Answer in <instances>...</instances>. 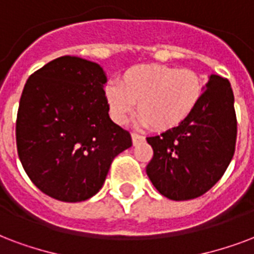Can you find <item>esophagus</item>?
I'll use <instances>...</instances> for the list:
<instances>
[{"label":"esophagus","mask_w":254,"mask_h":254,"mask_svg":"<svg viewBox=\"0 0 254 254\" xmlns=\"http://www.w3.org/2000/svg\"><path fill=\"white\" fill-rule=\"evenodd\" d=\"M131 138H132V143H134V144H138V143H140L144 140V136H143V135L135 134V132H132V134H131Z\"/></svg>","instance_id":"obj_1"}]
</instances>
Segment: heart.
<instances>
[{
  "instance_id": "b5f03b06",
  "label": "heart",
  "mask_w": 254,
  "mask_h": 254,
  "mask_svg": "<svg viewBox=\"0 0 254 254\" xmlns=\"http://www.w3.org/2000/svg\"><path fill=\"white\" fill-rule=\"evenodd\" d=\"M203 89V80L194 70L148 64L126 70L119 84H108L106 99L118 123H123L136 104L140 125L169 131L192 115Z\"/></svg>"
}]
</instances>
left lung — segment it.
<instances>
[{
    "label": "left lung",
    "mask_w": 254,
    "mask_h": 254,
    "mask_svg": "<svg viewBox=\"0 0 254 254\" xmlns=\"http://www.w3.org/2000/svg\"><path fill=\"white\" fill-rule=\"evenodd\" d=\"M236 140L233 91L228 79L211 75L197 110L185 123L148 136L154 155L146 173L156 190L169 199L201 197L226 171Z\"/></svg>",
    "instance_id": "1"
}]
</instances>
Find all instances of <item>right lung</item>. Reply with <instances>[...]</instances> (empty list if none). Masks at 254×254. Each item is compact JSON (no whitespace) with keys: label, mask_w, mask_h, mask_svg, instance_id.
Listing matches in <instances>:
<instances>
[{"label":"right lung","mask_w":254,"mask_h":254,"mask_svg":"<svg viewBox=\"0 0 254 254\" xmlns=\"http://www.w3.org/2000/svg\"><path fill=\"white\" fill-rule=\"evenodd\" d=\"M107 77L96 63L63 56L26 81L16 120L18 158L37 188L63 202H81L102 189L131 135L111 120Z\"/></svg>","instance_id":"add662e5"}]
</instances>
